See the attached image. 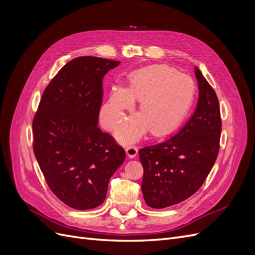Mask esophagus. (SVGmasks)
Instances as JSON below:
<instances>
[{
  "label": "esophagus",
  "mask_w": 255,
  "mask_h": 255,
  "mask_svg": "<svg viewBox=\"0 0 255 255\" xmlns=\"http://www.w3.org/2000/svg\"><path fill=\"white\" fill-rule=\"evenodd\" d=\"M126 152H127V155L129 158H134L137 155L138 149H137V146H135V145H129L126 149Z\"/></svg>",
  "instance_id": "34e87169"
}]
</instances>
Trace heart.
Here are the masks:
<instances>
[{
	"label": "heart",
	"mask_w": 255,
	"mask_h": 255,
	"mask_svg": "<svg viewBox=\"0 0 255 255\" xmlns=\"http://www.w3.org/2000/svg\"><path fill=\"white\" fill-rule=\"evenodd\" d=\"M195 98V83L165 65L140 69L123 87L113 91L104 105L105 126L112 129L125 120L126 113L139 101L140 113L132 116L116 133L122 143L137 141L151 129L163 135L174 128L189 111Z\"/></svg>",
	"instance_id": "b5f03b06"
}]
</instances>
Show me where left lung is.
Listing matches in <instances>:
<instances>
[{
    "mask_svg": "<svg viewBox=\"0 0 255 255\" xmlns=\"http://www.w3.org/2000/svg\"><path fill=\"white\" fill-rule=\"evenodd\" d=\"M195 74L199 99L190 119L175 135L139 150L141 190L152 208L171 206L194 195L217 159L221 134L218 98L198 67Z\"/></svg>",
    "mask_w": 255,
    "mask_h": 255,
    "instance_id": "obj_1",
    "label": "left lung"
}]
</instances>
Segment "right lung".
I'll use <instances>...</instances> for the list:
<instances>
[{"instance_id": "1", "label": "right lung", "mask_w": 255, "mask_h": 255, "mask_svg": "<svg viewBox=\"0 0 255 255\" xmlns=\"http://www.w3.org/2000/svg\"><path fill=\"white\" fill-rule=\"evenodd\" d=\"M120 61L81 56L44 89L33 120L34 154L60 201L85 211L101 205L126 152L98 127L102 81Z\"/></svg>"}]
</instances>
